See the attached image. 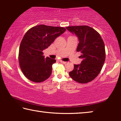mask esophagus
<instances>
[{
    "instance_id": "34e87169",
    "label": "esophagus",
    "mask_w": 121,
    "mask_h": 121,
    "mask_svg": "<svg viewBox=\"0 0 121 121\" xmlns=\"http://www.w3.org/2000/svg\"><path fill=\"white\" fill-rule=\"evenodd\" d=\"M60 62L62 63H63V64H65V63H66L67 62H65V61H63L62 60H60Z\"/></svg>"
}]
</instances>
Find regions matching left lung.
Returning a JSON list of instances; mask_svg holds the SVG:
<instances>
[{
    "instance_id": "obj_1",
    "label": "left lung",
    "mask_w": 121,
    "mask_h": 121,
    "mask_svg": "<svg viewBox=\"0 0 121 121\" xmlns=\"http://www.w3.org/2000/svg\"><path fill=\"white\" fill-rule=\"evenodd\" d=\"M66 29L75 34L79 39L77 51L81 53L83 60L74 65L69 76L73 80L81 84L93 80L99 75L106 58L105 44L100 35L87 26H67Z\"/></svg>"
}]
</instances>
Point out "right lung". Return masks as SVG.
<instances>
[{"instance_id":"1","label":"right lung","mask_w":121,"mask_h":121,"mask_svg":"<svg viewBox=\"0 0 121 121\" xmlns=\"http://www.w3.org/2000/svg\"><path fill=\"white\" fill-rule=\"evenodd\" d=\"M65 30L63 27L40 24L26 31L20 45L19 62L22 73L28 79L40 83L50 77L52 65L56 60L45 58L43 51Z\"/></svg>"}]
</instances>
